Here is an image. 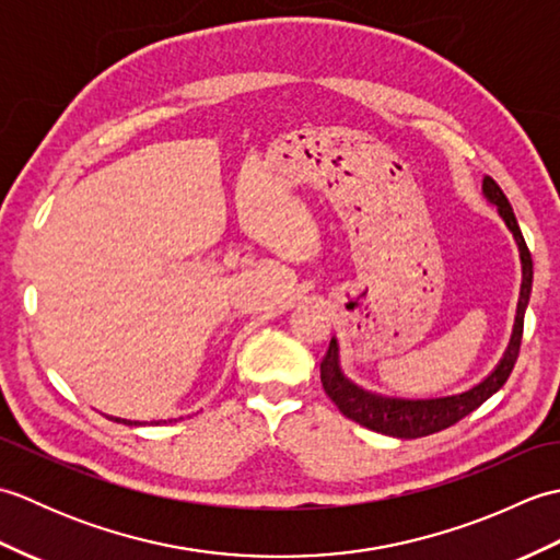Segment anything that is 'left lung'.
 Here are the masks:
<instances>
[{
	"mask_svg": "<svg viewBox=\"0 0 560 560\" xmlns=\"http://www.w3.org/2000/svg\"><path fill=\"white\" fill-rule=\"evenodd\" d=\"M483 197L486 201L498 209V217H501L508 225V231L513 233L517 249H520V261H522V283H520V301H517V313H515V325L513 335H510L508 349L503 351L501 361L493 368V371L486 375L481 383H477L469 389L457 392V395H445V397H423V399H409V397H389L380 395V392L365 389L355 385L347 373L341 371V359H339V341L331 337L329 351L319 365V377H323V387L327 397L337 404L339 411L347 416V419L355 421L363 428H371L375 433L411 440V438H423L450 428L457 423L464 416L479 409L481 404L493 397L498 389L505 385L510 377L520 353V341H522V327H525V311L529 305V293H532V255L527 249L525 237L517 225V219L510 207L508 197L503 189L495 185L493 177H483Z\"/></svg>",
	"mask_w": 560,
	"mask_h": 560,
	"instance_id": "1",
	"label": "left lung"
}]
</instances>
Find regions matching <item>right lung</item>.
Returning a JSON list of instances; mask_svg holds the SVG:
<instances>
[{
    "instance_id": "right-lung-1",
    "label": "right lung",
    "mask_w": 560,
    "mask_h": 560,
    "mask_svg": "<svg viewBox=\"0 0 560 560\" xmlns=\"http://www.w3.org/2000/svg\"><path fill=\"white\" fill-rule=\"evenodd\" d=\"M105 419L125 423V425H159V423H165V421H129V419H120V416H105ZM180 419H183V416H180ZM180 419H168V421H180Z\"/></svg>"
}]
</instances>
